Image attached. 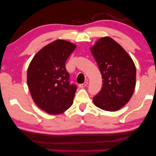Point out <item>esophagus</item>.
<instances>
[{"mask_svg":"<svg viewBox=\"0 0 156 156\" xmlns=\"http://www.w3.org/2000/svg\"><path fill=\"white\" fill-rule=\"evenodd\" d=\"M87 85H88V82H85L84 83H82V84H80V87H81V88H84V87H87Z\"/></svg>","mask_w":156,"mask_h":156,"instance_id":"esophagus-1","label":"esophagus"}]
</instances>
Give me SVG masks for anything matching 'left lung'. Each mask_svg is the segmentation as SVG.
I'll return each mask as SVG.
<instances>
[{"instance_id":"left-lung-1","label":"left lung","mask_w":156,"mask_h":156,"mask_svg":"<svg viewBox=\"0 0 156 156\" xmlns=\"http://www.w3.org/2000/svg\"><path fill=\"white\" fill-rule=\"evenodd\" d=\"M91 52L102 76V87L93 98L101 109L116 112L131 99L136 87L133 61L120 44L109 37H101Z\"/></svg>"}]
</instances>
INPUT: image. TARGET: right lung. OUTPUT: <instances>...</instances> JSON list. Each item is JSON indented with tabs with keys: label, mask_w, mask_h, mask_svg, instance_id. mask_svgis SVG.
Wrapping results in <instances>:
<instances>
[{
	"label": "right lung",
	"mask_w": 156,
	"mask_h": 156,
	"mask_svg": "<svg viewBox=\"0 0 156 156\" xmlns=\"http://www.w3.org/2000/svg\"><path fill=\"white\" fill-rule=\"evenodd\" d=\"M76 45L57 40L41 49L30 64L27 82L33 101L48 114H59L73 103L76 91L65 63Z\"/></svg>",
	"instance_id": "right-lung-1"
}]
</instances>
